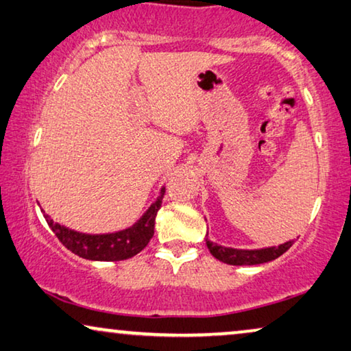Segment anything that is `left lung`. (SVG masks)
I'll use <instances>...</instances> for the list:
<instances>
[{
    "instance_id": "obj_1",
    "label": "left lung",
    "mask_w": 351,
    "mask_h": 351,
    "mask_svg": "<svg viewBox=\"0 0 351 351\" xmlns=\"http://www.w3.org/2000/svg\"><path fill=\"white\" fill-rule=\"evenodd\" d=\"M294 240L285 241L278 246H269V248H259V250H240V248H230V246H223L206 239V246H208L210 253L215 256L221 263L229 265H258L269 263L280 258L281 254L286 253L291 246H293Z\"/></svg>"
}]
</instances>
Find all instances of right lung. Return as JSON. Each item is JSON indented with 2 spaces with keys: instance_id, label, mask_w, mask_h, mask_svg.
I'll list each match as a JSON object with an SVG mask.
<instances>
[{
  "instance_id": "add662e5",
  "label": "right lung",
  "mask_w": 351,
  "mask_h": 351,
  "mask_svg": "<svg viewBox=\"0 0 351 351\" xmlns=\"http://www.w3.org/2000/svg\"><path fill=\"white\" fill-rule=\"evenodd\" d=\"M165 187H162L159 197L152 202L136 223L130 227L110 232V234H84L70 227L58 224L51 216L44 213L49 227H51L62 245L77 254L79 258L88 261H124L140 253L154 235V223L157 211L164 199Z\"/></svg>"
}]
</instances>
